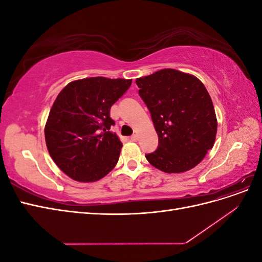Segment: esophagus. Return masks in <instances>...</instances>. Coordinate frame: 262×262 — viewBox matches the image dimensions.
I'll return each instance as SVG.
<instances>
[{"mask_svg": "<svg viewBox=\"0 0 262 262\" xmlns=\"http://www.w3.org/2000/svg\"><path fill=\"white\" fill-rule=\"evenodd\" d=\"M138 140H139L138 134H133V136L131 137V141H133V142H137Z\"/></svg>", "mask_w": 262, "mask_h": 262, "instance_id": "obj_1", "label": "esophagus"}]
</instances>
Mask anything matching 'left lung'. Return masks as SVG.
Listing matches in <instances>:
<instances>
[{"label": "left lung", "instance_id": "8db88e82", "mask_svg": "<svg viewBox=\"0 0 262 262\" xmlns=\"http://www.w3.org/2000/svg\"><path fill=\"white\" fill-rule=\"evenodd\" d=\"M136 83L158 136V147L145 155L146 160L168 173L195 167L213 147L217 130L205 86L195 76L173 69L137 78Z\"/></svg>", "mask_w": 262, "mask_h": 262}]
</instances>
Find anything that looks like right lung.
I'll return each mask as SVG.
<instances>
[{
	"label": "right lung",
	"instance_id": "right-lung-1",
	"mask_svg": "<svg viewBox=\"0 0 262 262\" xmlns=\"http://www.w3.org/2000/svg\"><path fill=\"white\" fill-rule=\"evenodd\" d=\"M132 80L90 77L69 83L58 95L45 128L46 144L58 167L81 182L101 179L118 163L122 143L109 131L110 108Z\"/></svg>",
	"mask_w": 262,
	"mask_h": 262
}]
</instances>
